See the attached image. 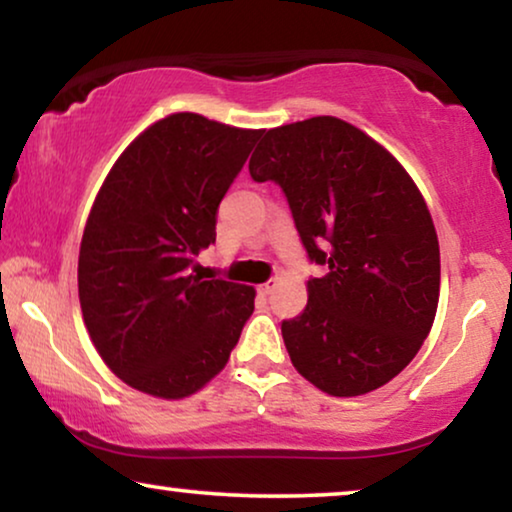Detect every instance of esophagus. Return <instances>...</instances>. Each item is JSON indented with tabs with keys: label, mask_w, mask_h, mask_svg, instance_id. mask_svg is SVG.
<instances>
[{
	"label": "esophagus",
	"mask_w": 512,
	"mask_h": 512,
	"mask_svg": "<svg viewBox=\"0 0 512 512\" xmlns=\"http://www.w3.org/2000/svg\"><path fill=\"white\" fill-rule=\"evenodd\" d=\"M275 289H277V279H270V282H265V284L258 286V291H261L263 296H270V293L275 291Z\"/></svg>",
	"instance_id": "1"
}]
</instances>
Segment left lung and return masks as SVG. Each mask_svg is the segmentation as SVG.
Segmentation results:
<instances>
[{"mask_svg": "<svg viewBox=\"0 0 512 512\" xmlns=\"http://www.w3.org/2000/svg\"><path fill=\"white\" fill-rule=\"evenodd\" d=\"M254 181L289 200L310 261L307 307L282 321L293 368L331 396H361L401 373L438 310L440 249L429 207L391 153L335 116L263 130Z\"/></svg>", "mask_w": 512, "mask_h": 512, "instance_id": "obj_1", "label": "left lung"}]
</instances>
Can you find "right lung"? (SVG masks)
<instances>
[{
  "label": "right lung",
  "mask_w": 512,
  "mask_h": 512,
  "mask_svg": "<svg viewBox=\"0 0 512 512\" xmlns=\"http://www.w3.org/2000/svg\"><path fill=\"white\" fill-rule=\"evenodd\" d=\"M263 130L172 114L121 153L90 209L79 300L90 340L132 389L186 398L219 375L254 286L195 275L216 212Z\"/></svg>",
  "instance_id": "1"
}]
</instances>
